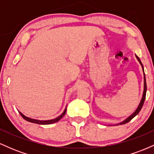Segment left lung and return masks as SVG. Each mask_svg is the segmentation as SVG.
<instances>
[{
	"label": "left lung",
	"instance_id": "left-lung-1",
	"mask_svg": "<svg viewBox=\"0 0 154 154\" xmlns=\"http://www.w3.org/2000/svg\"><path fill=\"white\" fill-rule=\"evenodd\" d=\"M135 56H136V58H137V59L138 60L139 63H140L141 66H142V68H143V72H144V69H143V66L142 63H141V61H140V59L139 58H138V56H136V55H135ZM143 75H144V90H143V97H142V98H141V100H140V103H139L138 106H137V109H136V110L135 111V112H134L133 114H132V115H130V116H129L128 118H127L126 119H125V120H124L123 122H120V123L119 124V125H124V124H126V123L129 122H130V120H131L132 119H133V118L135 117V116L136 115H137V114H138V113L140 112V110H141V109H142V107H143V103H144L145 99H146V91H147V85H146V76H145V73L143 74ZM117 125H118V124H117Z\"/></svg>",
	"mask_w": 154,
	"mask_h": 154
}]
</instances>
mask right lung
<instances>
[{"mask_svg":"<svg viewBox=\"0 0 154 154\" xmlns=\"http://www.w3.org/2000/svg\"><path fill=\"white\" fill-rule=\"evenodd\" d=\"M66 108L64 109V111H63V112L62 113V114H61V115L58 116V117H56V119H50V120H38V119H32V118L27 117V116H24V114H22V113L20 112V111H19V114H21V116H22V117H23V119H24L25 120H26V121L29 122L38 124V125H50V124H53V123H55V122H57L58 121H59V120L61 119V118H62L63 116L65 115V114H66Z\"/></svg>","mask_w":154,"mask_h":154,"instance_id":"right-lung-1","label":"right lung"}]
</instances>
